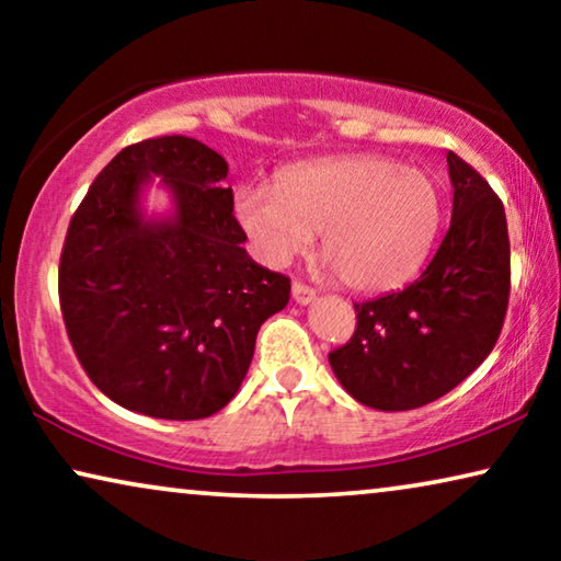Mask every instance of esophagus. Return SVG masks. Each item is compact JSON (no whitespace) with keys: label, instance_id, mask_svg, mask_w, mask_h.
<instances>
[{"label":"esophagus","instance_id":"esophagus-1","mask_svg":"<svg viewBox=\"0 0 561 561\" xmlns=\"http://www.w3.org/2000/svg\"><path fill=\"white\" fill-rule=\"evenodd\" d=\"M294 301L296 304H311L313 298H317V290H313L309 283H304V280H294Z\"/></svg>","mask_w":561,"mask_h":561}]
</instances>
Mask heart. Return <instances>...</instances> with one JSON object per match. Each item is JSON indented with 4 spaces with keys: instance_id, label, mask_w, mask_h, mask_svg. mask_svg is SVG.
<instances>
[{
    "instance_id": "1",
    "label": "heart",
    "mask_w": 561,
    "mask_h": 561,
    "mask_svg": "<svg viewBox=\"0 0 561 561\" xmlns=\"http://www.w3.org/2000/svg\"><path fill=\"white\" fill-rule=\"evenodd\" d=\"M234 217L273 265L309 248L321 229L344 286L380 294L424 267L442 227V191L421 168L363 152L286 165L273 186H240Z\"/></svg>"
}]
</instances>
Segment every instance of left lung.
Returning <instances> with one entry per match:
<instances>
[{
  "label": "left lung",
  "instance_id": "8db88e82",
  "mask_svg": "<svg viewBox=\"0 0 561 561\" xmlns=\"http://www.w3.org/2000/svg\"><path fill=\"white\" fill-rule=\"evenodd\" d=\"M455 186L447 234L398 294L355 304L357 327L329 365L355 401L409 411L459 386L501 336L511 296L505 209L470 163L447 152Z\"/></svg>",
  "mask_w": 561,
  "mask_h": 561
}]
</instances>
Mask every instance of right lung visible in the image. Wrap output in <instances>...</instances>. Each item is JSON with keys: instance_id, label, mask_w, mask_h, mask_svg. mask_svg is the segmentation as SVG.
I'll use <instances>...</instances> for the list:
<instances>
[{"instance_id": "1", "label": "right lung", "mask_w": 561, "mask_h": 561, "mask_svg": "<svg viewBox=\"0 0 561 561\" xmlns=\"http://www.w3.org/2000/svg\"><path fill=\"white\" fill-rule=\"evenodd\" d=\"M163 174L176 217L145 222L136 206ZM227 163L181 135L127 145L96 175L68 225L58 298L91 382L122 409L196 421L240 390L257 329L286 309L288 275L252 263L234 219Z\"/></svg>"}]
</instances>
